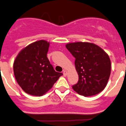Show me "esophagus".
<instances>
[{"instance_id":"34e87169","label":"esophagus","mask_w":126,"mask_h":126,"mask_svg":"<svg viewBox=\"0 0 126 126\" xmlns=\"http://www.w3.org/2000/svg\"><path fill=\"white\" fill-rule=\"evenodd\" d=\"M63 75H64V76H66V75H67V72H66V70L63 71Z\"/></svg>"}]
</instances>
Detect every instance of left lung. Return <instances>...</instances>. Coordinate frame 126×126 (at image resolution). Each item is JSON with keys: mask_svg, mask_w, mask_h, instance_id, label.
<instances>
[{"mask_svg": "<svg viewBox=\"0 0 126 126\" xmlns=\"http://www.w3.org/2000/svg\"><path fill=\"white\" fill-rule=\"evenodd\" d=\"M66 47L75 58L79 81L72 86L77 93L91 96L102 91L111 72V62L105 51L90 42L68 43Z\"/></svg>", "mask_w": 126, "mask_h": 126, "instance_id": "1", "label": "left lung"}]
</instances>
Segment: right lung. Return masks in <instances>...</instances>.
I'll return each mask as SVG.
<instances>
[{
    "label": "right lung",
    "mask_w": 126,
    "mask_h": 126,
    "mask_svg": "<svg viewBox=\"0 0 126 126\" xmlns=\"http://www.w3.org/2000/svg\"><path fill=\"white\" fill-rule=\"evenodd\" d=\"M49 42L40 40L18 53L13 64L15 78L27 94L40 96L51 89L62 73L57 72L47 57Z\"/></svg>",
    "instance_id": "obj_1"
}]
</instances>
